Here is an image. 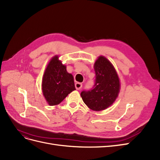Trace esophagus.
Instances as JSON below:
<instances>
[{
  "label": "esophagus",
  "mask_w": 160,
  "mask_h": 160,
  "mask_svg": "<svg viewBox=\"0 0 160 160\" xmlns=\"http://www.w3.org/2000/svg\"><path fill=\"white\" fill-rule=\"evenodd\" d=\"M75 86L77 90H79L82 88V84L81 83H79V82H77V83H75Z\"/></svg>",
  "instance_id": "34e87169"
}]
</instances>
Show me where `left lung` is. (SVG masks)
<instances>
[{"label":"left lung","instance_id":"1","mask_svg":"<svg viewBox=\"0 0 160 160\" xmlns=\"http://www.w3.org/2000/svg\"><path fill=\"white\" fill-rule=\"evenodd\" d=\"M95 82L93 88L83 91L81 96L91 110L99 111L109 108L118 98L119 79L114 67L103 56H99L94 64Z\"/></svg>","mask_w":160,"mask_h":160}]
</instances>
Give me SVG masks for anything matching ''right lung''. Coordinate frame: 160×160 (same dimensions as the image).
<instances>
[{"mask_svg": "<svg viewBox=\"0 0 160 160\" xmlns=\"http://www.w3.org/2000/svg\"><path fill=\"white\" fill-rule=\"evenodd\" d=\"M73 77L55 55L47 65L42 80V91L49 105L59 104L71 92L75 90Z\"/></svg>", "mask_w": 160, "mask_h": 160, "instance_id": "right-lung-1", "label": "right lung"}]
</instances>
